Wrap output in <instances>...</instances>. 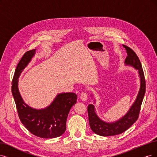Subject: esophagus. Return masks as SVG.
<instances>
[{
    "instance_id": "obj_1",
    "label": "esophagus",
    "mask_w": 157,
    "mask_h": 157,
    "mask_svg": "<svg viewBox=\"0 0 157 157\" xmlns=\"http://www.w3.org/2000/svg\"><path fill=\"white\" fill-rule=\"evenodd\" d=\"M80 99L82 100V101H85L86 100V99H87V94H86V92H83L82 94H81V96H80Z\"/></svg>"
}]
</instances>
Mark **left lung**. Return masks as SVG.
Returning a JSON list of instances; mask_svg holds the SVG:
<instances>
[{"mask_svg": "<svg viewBox=\"0 0 157 157\" xmlns=\"http://www.w3.org/2000/svg\"><path fill=\"white\" fill-rule=\"evenodd\" d=\"M124 47L127 54L124 62L125 65L134 68L138 71L140 79V88L135 101L132 103L128 111L123 117L114 121L109 122L101 119L96 113L95 106L92 104H89L87 111L90 127L92 131L100 136H110L120 135L131 127L138 119L146 92V82L141 63L134 51L127 46H124ZM90 97L92 99H94V102L96 103V99L93 94H90Z\"/></svg>", "mask_w": 157, "mask_h": 157, "instance_id": "obj_1", "label": "left lung"}]
</instances>
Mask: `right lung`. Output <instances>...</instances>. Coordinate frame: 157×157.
<instances>
[{"instance_id": "add662e5", "label": "right lung", "mask_w": 157, "mask_h": 157, "mask_svg": "<svg viewBox=\"0 0 157 157\" xmlns=\"http://www.w3.org/2000/svg\"><path fill=\"white\" fill-rule=\"evenodd\" d=\"M36 49L28 51L17 66L11 92L22 124L35 136L54 138L61 136L66 131L68 113L77 101L74 92L57 94L52 102L43 109H35L23 100L19 90V78L36 54Z\"/></svg>"}]
</instances>
